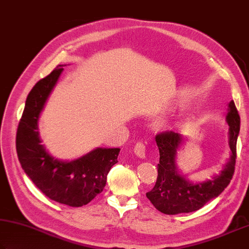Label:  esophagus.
<instances>
[{"label": "esophagus", "instance_id": "1", "mask_svg": "<svg viewBox=\"0 0 249 249\" xmlns=\"http://www.w3.org/2000/svg\"><path fill=\"white\" fill-rule=\"evenodd\" d=\"M134 153L137 154L140 159L145 158V144L142 142H138L136 146H134Z\"/></svg>", "mask_w": 249, "mask_h": 249}]
</instances>
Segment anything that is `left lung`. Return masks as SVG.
Returning a JSON list of instances; mask_svg holds the SVG:
<instances>
[{
	"instance_id": "left-lung-1",
	"label": "left lung",
	"mask_w": 249,
	"mask_h": 249,
	"mask_svg": "<svg viewBox=\"0 0 249 249\" xmlns=\"http://www.w3.org/2000/svg\"><path fill=\"white\" fill-rule=\"evenodd\" d=\"M229 107L226 120L230 125V149L232 155L221 175L212 180L191 184L178 173L175 164L176 153L184 141L180 133L163 131L156 134L155 141L160 151L158 179L154 188L146 193V197L159 211L168 215L197 211L211 199L221 195L229 186L235 171L236 143L241 124V118L233 100L229 104Z\"/></svg>"
}]
</instances>
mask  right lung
<instances>
[{"mask_svg": "<svg viewBox=\"0 0 249 249\" xmlns=\"http://www.w3.org/2000/svg\"><path fill=\"white\" fill-rule=\"evenodd\" d=\"M62 71L60 65L30 90L17 128L16 151L26 175L43 195L70 207H83L103 191L120 149L98 147L72 162L54 160L43 149L39 115Z\"/></svg>", "mask_w": 249, "mask_h": 249, "instance_id": "right-lung-1", "label": "right lung"}]
</instances>
